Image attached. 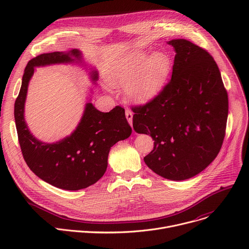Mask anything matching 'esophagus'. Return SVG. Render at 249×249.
<instances>
[{
	"label": "esophagus",
	"mask_w": 249,
	"mask_h": 249,
	"mask_svg": "<svg viewBox=\"0 0 249 249\" xmlns=\"http://www.w3.org/2000/svg\"><path fill=\"white\" fill-rule=\"evenodd\" d=\"M125 114H126V118H127L129 124L132 126V124H133V112L129 109H126Z\"/></svg>",
	"instance_id": "obj_1"
}]
</instances>
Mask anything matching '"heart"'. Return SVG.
<instances>
[{"mask_svg": "<svg viewBox=\"0 0 249 249\" xmlns=\"http://www.w3.org/2000/svg\"><path fill=\"white\" fill-rule=\"evenodd\" d=\"M171 63L162 52L150 55L146 50H132L110 59L106 78L115 87H126L129 99L145 103L157 97L165 86Z\"/></svg>", "mask_w": 249, "mask_h": 249, "instance_id": "b5f03b06", "label": "heart"}]
</instances>
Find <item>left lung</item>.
Segmentation results:
<instances>
[{
	"mask_svg": "<svg viewBox=\"0 0 249 249\" xmlns=\"http://www.w3.org/2000/svg\"><path fill=\"white\" fill-rule=\"evenodd\" d=\"M167 43L176 53L171 80L153 100L132 107L133 127L155 140L146 164L166 179L180 181L218 156L229 98L218 65L206 50L186 39Z\"/></svg>",
	"mask_w": 249,
	"mask_h": 249,
	"instance_id": "1",
	"label": "left lung"
}]
</instances>
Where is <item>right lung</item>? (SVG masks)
<instances>
[{"mask_svg":"<svg viewBox=\"0 0 249 249\" xmlns=\"http://www.w3.org/2000/svg\"><path fill=\"white\" fill-rule=\"evenodd\" d=\"M82 52L78 49L45 53L31 59L24 69L20 90L15 103L18 142L26 164L45 182L72 191L97 182L107 168L110 148L132 133L121 106H115L104 113L97 110L90 101L86 103L81 121L70 136L55 143H45L30 133L24 119V103L35 67L82 64ZM89 77L96 84L97 71L91 69Z\"/></svg>","mask_w":249,"mask_h":249,"instance_id":"add662e5","label":"right lung"}]
</instances>
